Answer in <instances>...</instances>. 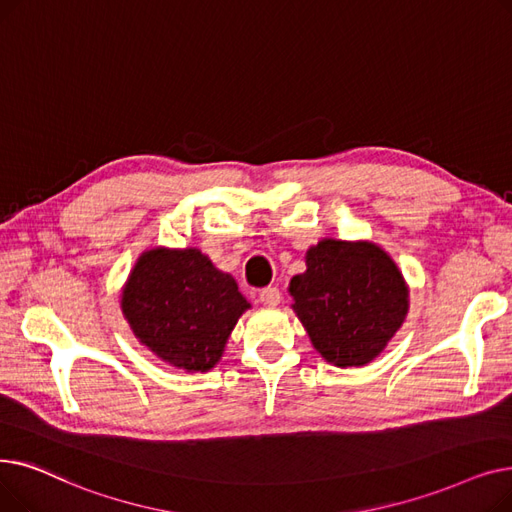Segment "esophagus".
I'll return each mask as SVG.
<instances>
[{"label":"esophagus","mask_w":512,"mask_h":512,"mask_svg":"<svg viewBox=\"0 0 512 512\" xmlns=\"http://www.w3.org/2000/svg\"><path fill=\"white\" fill-rule=\"evenodd\" d=\"M260 302H262L264 306H277V304L281 302V291H279V287L269 285V287L260 289Z\"/></svg>","instance_id":"1"}]
</instances>
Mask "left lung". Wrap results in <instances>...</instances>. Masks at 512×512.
Instances as JSON below:
<instances>
[{
	"label": "left lung",
	"instance_id": "obj_1",
	"mask_svg": "<svg viewBox=\"0 0 512 512\" xmlns=\"http://www.w3.org/2000/svg\"><path fill=\"white\" fill-rule=\"evenodd\" d=\"M306 273L289 283L312 346L337 367L371 362L400 329L408 289L375 243L325 239L306 254Z\"/></svg>",
	"mask_w": 512,
	"mask_h": 512
}]
</instances>
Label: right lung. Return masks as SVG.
I'll use <instances>...</instances> for the list:
<instances>
[{
  "label": "right lung",
  "instance_id": "right-lung-1",
  "mask_svg": "<svg viewBox=\"0 0 512 512\" xmlns=\"http://www.w3.org/2000/svg\"><path fill=\"white\" fill-rule=\"evenodd\" d=\"M123 314L141 344L187 373L221 360L248 300L200 250L145 252L125 285Z\"/></svg>",
  "mask_w": 512,
  "mask_h": 512
}]
</instances>
